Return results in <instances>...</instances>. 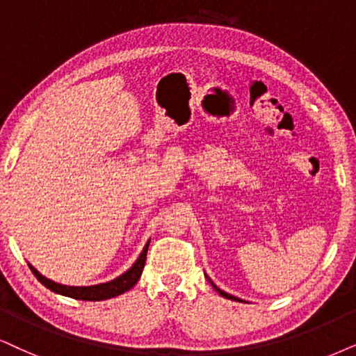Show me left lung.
Returning a JSON list of instances; mask_svg holds the SVG:
<instances>
[{
    "mask_svg": "<svg viewBox=\"0 0 356 356\" xmlns=\"http://www.w3.org/2000/svg\"><path fill=\"white\" fill-rule=\"evenodd\" d=\"M211 286H213V287H215V291H217L220 296H223V298H225V299H232V300H240V299H238V298H235V296H230V294H227V292H223L222 289H218V287H217V286H215V284H213V282H211Z\"/></svg>",
    "mask_w": 356,
    "mask_h": 356,
    "instance_id": "8db88e82",
    "label": "left lung"
}]
</instances>
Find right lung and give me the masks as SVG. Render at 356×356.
<instances>
[{"instance_id":"add662e5","label":"right lung","mask_w":356,"mask_h":356,"mask_svg":"<svg viewBox=\"0 0 356 356\" xmlns=\"http://www.w3.org/2000/svg\"><path fill=\"white\" fill-rule=\"evenodd\" d=\"M147 246H149V241L146 243L143 253L139 254L138 261L128 269V271H126L124 274H121L120 277L113 279V281L105 282V284H98V286H88V287L62 286V284H57V282L51 281V279L44 277L42 274L38 273V269H34L31 264H29V268H31V271H33L34 276L38 277V281L42 282V284L46 286L47 289H51L52 292H57V294L67 296V298L79 299V300H105V299L116 298V296L129 291L139 281V277H141V273H143V268H145V263H146Z\"/></svg>"}]
</instances>
